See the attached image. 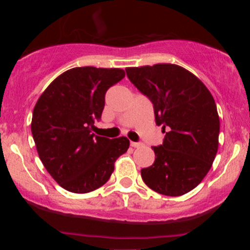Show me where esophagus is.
<instances>
[{
    "mask_svg": "<svg viewBox=\"0 0 250 250\" xmlns=\"http://www.w3.org/2000/svg\"><path fill=\"white\" fill-rule=\"evenodd\" d=\"M142 145L141 143H139V142H131V146H133V148H139V146H141Z\"/></svg>",
    "mask_w": 250,
    "mask_h": 250,
    "instance_id": "34e87169",
    "label": "esophagus"
}]
</instances>
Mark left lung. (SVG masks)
I'll return each mask as SVG.
<instances>
[{
    "label": "left lung",
    "mask_w": 250,
    "mask_h": 250,
    "mask_svg": "<svg viewBox=\"0 0 250 250\" xmlns=\"http://www.w3.org/2000/svg\"><path fill=\"white\" fill-rule=\"evenodd\" d=\"M129 81L153 104L156 124L166 133L152 146L155 163L141 169L143 182L165 196H182L209 172L218 149L220 117L209 90L173 63L128 67Z\"/></svg>",
    "instance_id": "left-lung-1"
}]
</instances>
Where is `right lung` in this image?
<instances>
[{
    "label": "right lung",
    "mask_w": 250,
    "mask_h": 250,
    "mask_svg": "<svg viewBox=\"0 0 250 250\" xmlns=\"http://www.w3.org/2000/svg\"><path fill=\"white\" fill-rule=\"evenodd\" d=\"M125 77L121 68L76 67L59 75L41 94L33 110L32 134L37 153L61 188L87 193L104 186L115 162L127 151L125 136L92 133L100 119L105 92Z\"/></svg>",
    "instance_id": "obj_1"
}]
</instances>
